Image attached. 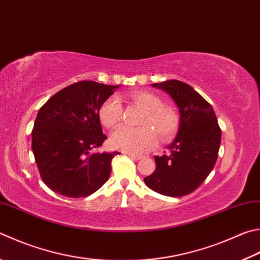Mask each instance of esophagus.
<instances>
[{
  "label": "esophagus",
  "instance_id": "obj_1",
  "mask_svg": "<svg viewBox=\"0 0 260 260\" xmlns=\"http://www.w3.org/2000/svg\"><path fill=\"white\" fill-rule=\"evenodd\" d=\"M127 154H128V157H129V158L134 159V160H140V159H142V157H141V155H138V154H134V153H127Z\"/></svg>",
  "mask_w": 260,
  "mask_h": 260
}]
</instances>
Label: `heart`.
I'll list each match as a JSON object with an SVG mask.
<instances>
[{
	"mask_svg": "<svg viewBox=\"0 0 260 260\" xmlns=\"http://www.w3.org/2000/svg\"><path fill=\"white\" fill-rule=\"evenodd\" d=\"M129 99L136 106L145 110L140 120L138 129L119 127L110 135L112 148L128 153L140 154L150 150L157 143L168 141L175 134L178 126V116L173 108L162 106L160 98L148 91H135L129 94ZM122 108L116 96H110L102 103L99 109V118L107 128H114L119 124Z\"/></svg>",
	"mask_w": 260,
	"mask_h": 260,
	"instance_id": "obj_1",
	"label": "heart"
}]
</instances>
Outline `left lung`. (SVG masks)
<instances>
[{"instance_id":"left-lung-1","label":"left lung","mask_w":260,"mask_h":260,"mask_svg":"<svg viewBox=\"0 0 260 260\" xmlns=\"http://www.w3.org/2000/svg\"><path fill=\"white\" fill-rule=\"evenodd\" d=\"M176 103L179 126L168 152L154 155L155 171L144 178L151 190L167 197L190 194L214 168L221 131L212 107L186 83L171 79L152 84Z\"/></svg>"}]
</instances>
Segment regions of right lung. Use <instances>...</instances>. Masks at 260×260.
Wrapping results in <instances>:
<instances>
[{
    "label": "right lung",
    "instance_id": "1",
    "mask_svg": "<svg viewBox=\"0 0 260 260\" xmlns=\"http://www.w3.org/2000/svg\"><path fill=\"white\" fill-rule=\"evenodd\" d=\"M118 87L92 81L69 85L50 98L36 116L31 150L45 185L69 198L91 196L111 173L118 152H94L107 136L99 109Z\"/></svg>",
    "mask_w": 260,
    "mask_h": 260
}]
</instances>
